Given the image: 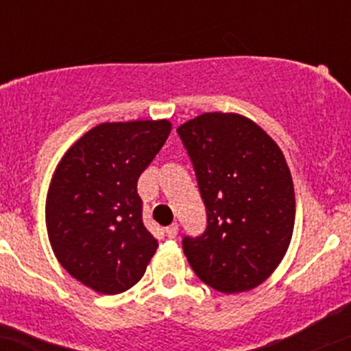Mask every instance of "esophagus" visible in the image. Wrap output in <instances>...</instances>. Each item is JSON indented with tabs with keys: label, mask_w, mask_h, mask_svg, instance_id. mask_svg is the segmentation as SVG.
Masks as SVG:
<instances>
[{
	"label": "esophagus",
	"mask_w": 351,
	"mask_h": 351,
	"mask_svg": "<svg viewBox=\"0 0 351 351\" xmlns=\"http://www.w3.org/2000/svg\"><path fill=\"white\" fill-rule=\"evenodd\" d=\"M165 233H167L168 238H175L176 234H178V225L176 223H173V225H169L165 228Z\"/></svg>",
	"instance_id": "obj_1"
}]
</instances>
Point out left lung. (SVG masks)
<instances>
[{"label": "left lung", "instance_id": "obj_1", "mask_svg": "<svg viewBox=\"0 0 351 351\" xmlns=\"http://www.w3.org/2000/svg\"><path fill=\"white\" fill-rule=\"evenodd\" d=\"M206 206V230L183 238L203 283L240 293L283 260L295 226V190L280 146L237 113H203L178 126Z\"/></svg>", "mask_w": 351, "mask_h": 351}]
</instances>
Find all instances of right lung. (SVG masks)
Returning a JSON list of instances; mask_svg holds the SVG:
<instances>
[{"label":"right lung","instance_id":"right-lung-1","mask_svg":"<svg viewBox=\"0 0 351 351\" xmlns=\"http://www.w3.org/2000/svg\"><path fill=\"white\" fill-rule=\"evenodd\" d=\"M169 132L168 119L101 123L55 169L46 196L49 243L61 267L98 293L130 290L155 255L136 183Z\"/></svg>","mask_w":351,"mask_h":351}]
</instances>
